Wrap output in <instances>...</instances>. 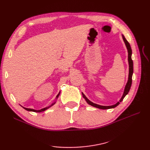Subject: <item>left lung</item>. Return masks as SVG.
Returning a JSON list of instances; mask_svg holds the SVG:
<instances>
[{"label":"left lung","instance_id":"obj_1","mask_svg":"<svg viewBox=\"0 0 150 150\" xmlns=\"http://www.w3.org/2000/svg\"><path fill=\"white\" fill-rule=\"evenodd\" d=\"M122 38L123 41H124V42L126 45L127 50H128V64H129L128 79V81H127V83L125 86L123 94H122V96L121 98L120 99V100L118 102H117L116 104H114V105H112V106H101V105H99V104H97L96 103H94L91 101L90 100H89V99L87 98H86V96L84 94V93H82L83 96L85 99L86 101L87 102L88 104H89V105L92 106L93 107L97 108H99V109H101V110H108V109L114 108L116 107L117 106L119 105V104L120 103V102H121L122 100H123L124 98L126 96L127 94H128V93L129 91V89H130L131 86V84H132V76H133V62L132 61V59H131V55H132V50H131L129 43L128 41H127V40L125 38V36L122 34Z\"/></svg>","mask_w":150,"mask_h":150}]
</instances>
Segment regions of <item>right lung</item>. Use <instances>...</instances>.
Returning <instances> with one entry per match:
<instances>
[{
    "label": "right lung",
    "mask_w": 150,
    "mask_h": 150,
    "mask_svg": "<svg viewBox=\"0 0 150 150\" xmlns=\"http://www.w3.org/2000/svg\"><path fill=\"white\" fill-rule=\"evenodd\" d=\"M60 93L61 92H59V94L57 95V96H56V99L58 98V97H59V94H60ZM56 101H54V103H52L51 105L50 106H47V107H46V108H42V109H41V110H34V109H30V108H24V107H23V106H22L21 105V106L24 109H25V110H27V111H33V112H42V111H46V110H47V109H49V108H51L52 106H53L54 104L56 103Z\"/></svg>",
    "instance_id": "1"
}]
</instances>
